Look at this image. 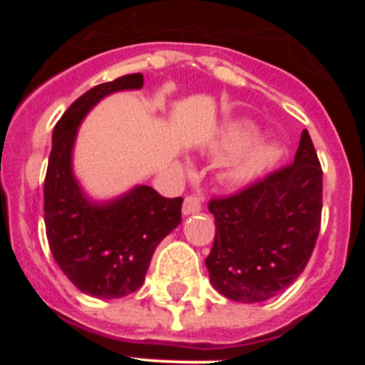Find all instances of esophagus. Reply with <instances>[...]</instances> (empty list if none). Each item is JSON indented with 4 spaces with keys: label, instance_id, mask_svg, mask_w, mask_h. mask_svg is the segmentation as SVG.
Instances as JSON below:
<instances>
[{
    "label": "esophagus",
    "instance_id": "esophagus-1",
    "mask_svg": "<svg viewBox=\"0 0 365 365\" xmlns=\"http://www.w3.org/2000/svg\"><path fill=\"white\" fill-rule=\"evenodd\" d=\"M201 210V197L197 195H188L182 202V214L185 215H193Z\"/></svg>",
    "mask_w": 365,
    "mask_h": 365
}]
</instances>
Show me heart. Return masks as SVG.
Wrapping results in <instances>:
<instances>
[{
    "instance_id": "b5f03b06",
    "label": "heart",
    "mask_w": 365,
    "mask_h": 365,
    "mask_svg": "<svg viewBox=\"0 0 365 365\" xmlns=\"http://www.w3.org/2000/svg\"><path fill=\"white\" fill-rule=\"evenodd\" d=\"M256 137V125L247 120H237L225 130L219 143L215 144L214 153L217 157L234 155L247 148ZM276 157H278V150L272 144L256 143L254 146L247 148L241 155H237L232 163L227 164V168L222 170V179L228 186L240 188V186L248 185L250 180L256 179L265 168H269L274 163Z\"/></svg>"
}]
</instances>
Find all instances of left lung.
Wrapping results in <instances>:
<instances>
[{
	"mask_svg": "<svg viewBox=\"0 0 365 365\" xmlns=\"http://www.w3.org/2000/svg\"><path fill=\"white\" fill-rule=\"evenodd\" d=\"M215 240L206 269L215 291L241 303L265 302L307 265L322 219V168L309 131L294 164L225 199H212Z\"/></svg>",
	"mask_w": 365,
	"mask_h": 365,
	"instance_id": "left-lung-1",
	"label": "left lung"
}]
</instances>
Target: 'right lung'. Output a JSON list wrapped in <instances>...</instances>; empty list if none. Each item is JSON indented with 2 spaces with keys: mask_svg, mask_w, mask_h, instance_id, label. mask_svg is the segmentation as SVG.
<instances>
[{
  "mask_svg": "<svg viewBox=\"0 0 365 365\" xmlns=\"http://www.w3.org/2000/svg\"><path fill=\"white\" fill-rule=\"evenodd\" d=\"M144 86L140 73L100 83L74 100L53 131L43 186L45 232L54 261L78 291L102 299L135 292L155 248L180 222L182 197L166 199L137 185L109 201H93L73 172L78 128L100 100Z\"/></svg>",
  "mask_w": 365,
  "mask_h": 365,
  "instance_id": "right-lung-1",
  "label": "right lung"
}]
</instances>
